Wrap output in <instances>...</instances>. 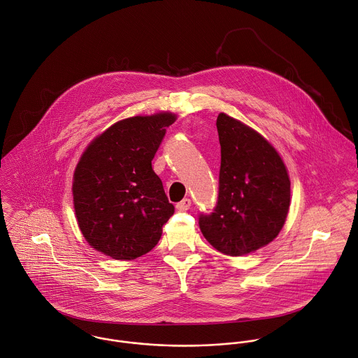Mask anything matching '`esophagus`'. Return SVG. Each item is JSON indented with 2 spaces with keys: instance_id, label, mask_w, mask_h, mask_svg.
Returning a JSON list of instances; mask_svg holds the SVG:
<instances>
[{
  "instance_id": "34e87169",
  "label": "esophagus",
  "mask_w": 358,
  "mask_h": 358,
  "mask_svg": "<svg viewBox=\"0 0 358 358\" xmlns=\"http://www.w3.org/2000/svg\"><path fill=\"white\" fill-rule=\"evenodd\" d=\"M192 206V200L190 199H183L180 203L176 204L178 210H187Z\"/></svg>"
}]
</instances>
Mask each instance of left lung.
I'll return each mask as SVG.
<instances>
[{"label":"left lung","instance_id":"1","mask_svg":"<svg viewBox=\"0 0 358 358\" xmlns=\"http://www.w3.org/2000/svg\"><path fill=\"white\" fill-rule=\"evenodd\" d=\"M217 201L200 213L206 241L224 255H247L271 243L282 229L291 201L287 168L256 131L220 113Z\"/></svg>","mask_w":358,"mask_h":358}]
</instances>
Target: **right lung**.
<instances>
[{"label":"right lung","instance_id":"right-lung-1","mask_svg":"<svg viewBox=\"0 0 358 358\" xmlns=\"http://www.w3.org/2000/svg\"><path fill=\"white\" fill-rule=\"evenodd\" d=\"M175 115L132 117L111 125L83 154L73 182L78 226L96 251L132 260L152 251L173 215L152 168Z\"/></svg>","mask_w":358,"mask_h":358}]
</instances>
